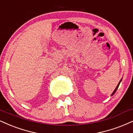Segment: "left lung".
Returning a JSON list of instances; mask_svg holds the SVG:
<instances>
[{
  "label": "left lung",
  "instance_id": "1",
  "mask_svg": "<svg viewBox=\"0 0 133 133\" xmlns=\"http://www.w3.org/2000/svg\"><path fill=\"white\" fill-rule=\"evenodd\" d=\"M121 81H121H119V83H118V84L117 87H116V89H115V90H114V92H113V94H111V95H114V94H115V92H116V90H117V89H118V87H119V84H120Z\"/></svg>",
  "mask_w": 133,
  "mask_h": 133
}]
</instances>
